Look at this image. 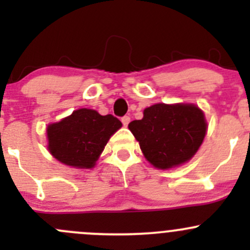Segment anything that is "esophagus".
<instances>
[{"label":"esophagus","instance_id":"esophagus-1","mask_svg":"<svg viewBox=\"0 0 250 250\" xmlns=\"http://www.w3.org/2000/svg\"><path fill=\"white\" fill-rule=\"evenodd\" d=\"M121 121H122L123 125H128V123L130 122V117L129 116H123V117L121 118Z\"/></svg>","mask_w":250,"mask_h":250}]
</instances>
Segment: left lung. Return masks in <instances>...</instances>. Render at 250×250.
<instances>
[{
  "label": "left lung",
  "mask_w": 250,
  "mask_h": 250,
  "mask_svg": "<svg viewBox=\"0 0 250 250\" xmlns=\"http://www.w3.org/2000/svg\"><path fill=\"white\" fill-rule=\"evenodd\" d=\"M146 160L158 169L188 162L207 133L203 111L193 104H155L128 125Z\"/></svg>",
  "instance_id": "1"
}]
</instances>
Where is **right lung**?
Instances as JSON below:
<instances>
[{
    "instance_id": "1",
    "label": "right lung",
    "mask_w": 250,
    "mask_h": 250,
    "mask_svg": "<svg viewBox=\"0 0 250 250\" xmlns=\"http://www.w3.org/2000/svg\"><path fill=\"white\" fill-rule=\"evenodd\" d=\"M122 127L112 115L80 109L47 127L48 150L59 162L75 168H93L113 133Z\"/></svg>"
}]
</instances>
